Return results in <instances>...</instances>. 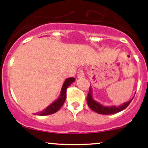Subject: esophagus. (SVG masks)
Returning a JSON list of instances; mask_svg holds the SVG:
<instances>
[{
  "label": "esophagus",
  "instance_id": "1",
  "mask_svg": "<svg viewBox=\"0 0 148 148\" xmlns=\"http://www.w3.org/2000/svg\"><path fill=\"white\" fill-rule=\"evenodd\" d=\"M84 77V73L83 71V70L82 69H80L78 70V72H77V77L78 78H82Z\"/></svg>",
  "mask_w": 148,
  "mask_h": 148
}]
</instances>
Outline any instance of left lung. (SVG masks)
Masks as SVG:
<instances>
[{"instance_id": "obj_1", "label": "left lung", "mask_w": 148, "mask_h": 148, "mask_svg": "<svg viewBox=\"0 0 148 148\" xmlns=\"http://www.w3.org/2000/svg\"><path fill=\"white\" fill-rule=\"evenodd\" d=\"M134 98V97H133ZM133 98L131 100H129V102H125L124 104H123L121 106H104V105L100 104V103L97 102L95 100H94L92 97V91L91 88H90L89 90V93L87 97V102H88V106L92 109V110H94V112H96L98 114H112L117 113L119 112H121L127 108L130 104L131 101H132Z\"/></svg>"}]
</instances>
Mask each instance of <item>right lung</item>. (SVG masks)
I'll return each instance as SVG.
<instances>
[{"label":"right lung","instance_id":"obj_1","mask_svg":"<svg viewBox=\"0 0 148 148\" xmlns=\"http://www.w3.org/2000/svg\"><path fill=\"white\" fill-rule=\"evenodd\" d=\"M75 79L73 77L66 79L64 81L63 85H62L60 94L57 100L54 101V102H52L50 105H49L45 110H42L40 112L36 113V114L40 115V116H45V115L52 114H53V113L57 112V111L61 108L62 106L64 104V101H65L66 89L68 88V87L73 82H75Z\"/></svg>","mask_w":148,"mask_h":148}]
</instances>
